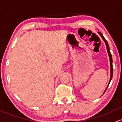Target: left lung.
<instances>
[{"mask_svg": "<svg viewBox=\"0 0 122 122\" xmlns=\"http://www.w3.org/2000/svg\"><path fill=\"white\" fill-rule=\"evenodd\" d=\"M98 33L99 34V35L100 36V37L102 38V39L103 40V41L105 42V45H106V49H107V53H108V55H109V61H110V80H109V83H108V85L107 86V87H106V89H105V92H104V93L103 94L105 93V92H106V89L108 87V86H109V84H110V81H111L112 79V77H113V65H112V55L111 53H110V48H109V45H108V43L107 42V41H106V39H105V38L104 37L103 35H102L100 32H98Z\"/></svg>", "mask_w": 122, "mask_h": 122, "instance_id": "8db88e82", "label": "left lung"}]
</instances>
